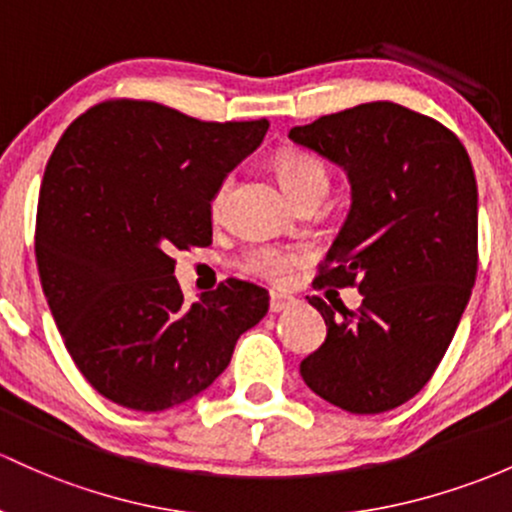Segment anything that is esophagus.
<instances>
[{
    "mask_svg": "<svg viewBox=\"0 0 512 512\" xmlns=\"http://www.w3.org/2000/svg\"><path fill=\"white\" fill-rule=\"evenodd\" d=\"M295 298H290V295H283V293H271V312H285L290 310V307L295 305Z\"/></svg>",
    "mask_w": 512,
    "mask_h": 512,
    "instance_id": "esophagus-1",
    "label": "esophagus"
}]
</instances>
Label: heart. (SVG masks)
<instances>
[{
    "instance_id": "1",
    "label": "heart",
    "mask_w": 512,
    "mask_h": 512,
    "mask_svg": "<svg viewBox=\"0 0 512 512\" xmlns=\"http://www.w3.org/2000/svg\"><path fill=\"white\" fill-rule=\"evenodd\" d=\"M276 173L283 183V188L288 190V195L293 200H300V197L312 195V192H320L324 195L327 192V170L315 156L305 151H283L276 158ZM229 192V178L219 185L217 192L212 197V212L222 210L224 200H227ZM307 254L305 249H298V246H251V249L244 251L239 266L241 271L249 273V276L271 280V283H283V280L290 278V273L295 268L302 266Z\"/></svg>"
}]
</instances>
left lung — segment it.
Returning <instances> with one entry per match:
<instances>
[{
  "label": "left lung",
  "instance_id": "8db88e82",
  "mask_svg": "<svg viewBox=\"0 0 512 512\" xmlns=\"http://www.w3.org/2000/svg\"><path fill=\"white\" fill-rule=\"evenodd\" d=\"M295 144L342 166L351 210L315 288L356 285L359 310L322 298L327 339L300 364L327 403L376 415L408 403L452 342L478 268V190L464 144L439 122L368 102L290 129Z\"/></svg>",
  "mask_w": 512,
  "mask_h": 512
}]
</instances>
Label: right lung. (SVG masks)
Masks as SVG:
<instances>
[{
    "label": "right lung",
    "mask_w": 512,
    "mask_h": 512,
    "mask_svg": "<svg viewBox=\"0 0 512 512\" xmlns=\"http://www.w3.org/2000/svg\"><path fill=\"white\" fill-rule=\"evenodd\" d=\"M266 119L200 122L109 100L60 136L43 173L36 263L65 349L97 393L158 412L195 398L263 320L268 293L229 278L185 305L175 249L212 244V197Z\"/></svg>",
    "instance_id": "add662e5"
}]
</instances>
